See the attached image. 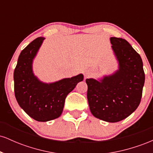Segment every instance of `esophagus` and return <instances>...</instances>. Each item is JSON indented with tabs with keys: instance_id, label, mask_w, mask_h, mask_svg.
<instances>
[{
	"instance_id": "34e87169",
	"label": "esophagus",
	"mask_w": 153,
	"mask_h": 153,
	"mask_svg": "<svg viewBox=\"0 0 153 153\" xmlns=\"http://www.w3.org/2000/svg\"><path fill=\"white\" fill-rule=\"evenodd\" d=\"M90 75H91V73L88 71H85L84 72V76H85V78H88Z\"/></svg>"
}]
</instances>
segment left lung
I'll return each instance as SVG.
<instances>
[{
    "label": "left lung",
    "instance_id": "1",
    "mask_svg": "<svg viewBox=\"0 0 153 153\" xmlns=\"http://www.w3.org/2000/svg\"><path fill=\"white\" fill-rule=\"evenodd\" d=\"M119 69L100 80H85L89 108L96 118L118 122L131 114L141 101L145 73L141 57L122 38L111 37Z\"/></svg>",
    "mask_w": 153,
    "mask_h": 153
}]
</instances>
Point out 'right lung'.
<instances>
[{"mask_svg": "<svg viewBox=\"0 0 153 153\" xmlns=\"http://www.w3.org/2000/svg\"><path fill=\"white\" fill-rule=\"evenodd\" d=\"M44 39V37L36 38L22 51L13 73L17 102L29 117L38 122L58 118L62 113L68 94L83 80V75L79 74L45 83L35 76L32 70L33 59Z\"/></svg>", "mask_w": 153, "mask_h": 153, "instance_id": "obj_1", "label": "right lung"}]
</instances>
